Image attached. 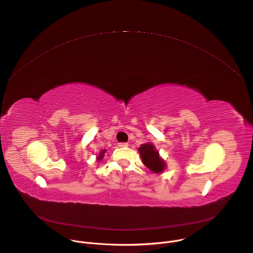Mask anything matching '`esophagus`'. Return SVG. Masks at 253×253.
I'll return each mask as SVG.
<instances>
[{"label": "esophagus", "mask_w": 253, "mask_h": 253, "mask_svg": "<svg viewBox=\"0 0 253 253\" xmlns=\"http://www.w3.org/2000/svg\"><path fill=\"white\" fill-rule=\"evenodd\" d=\"M118 146H119V147H127V146H128V143H126V142H121V143L118 144Z\"/></svg>", "instance_id": "obj_1"}]
</instances>
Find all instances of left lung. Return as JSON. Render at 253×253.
<instances>
[{
  "label": "left lung",
  "instance_id": "1",
  "mask_svg": "<svg viewBox=\"0 0 253 253\" xmlns=\"http://www.w3.org/2000/svg\"><path fill=\"white\" fill-rule=\"evenodd\" d=\"M142 163L154 173H160L167 168L165 160L159 156L158 151L152 143H145L139 147Z\"/></svg>",
  "mask_w": 253,
  "mask_h": 253
}]
</instances>
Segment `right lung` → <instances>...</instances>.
<instances>
[{"instance_id":"right-lung-1","label":"right lung","mask_w":253,"mask_h":253,"mask_svg":"<svg viewBox=\"0 0 253 253\" xmlns=\"http://www.w3.org/2000/svg\"><path fill=\"white\" fill-rule=\"evenodd\" d=\"M105 152H106V149H104V150H101V152L99 153V155H98V157H97V160H102V159H103V157H104V154H105Z\"/></svg>"}]
</instances>
